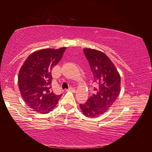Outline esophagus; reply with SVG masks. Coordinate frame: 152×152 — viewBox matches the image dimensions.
Segmentation results:
<instances>
[{"instance_id":"esophagus-1","label":"esophagus","mask_w":152,"mask_h":152,"mask_svg":"<svg viewBox=\"0 0 152 152\" xmlns=\"http://www.w3.org/2000/svg\"><path fill=\"white\" fill-rule=\"evenodd\" d=\"M68 91H72V92H75V88H73V87H70V88H69L68 89Z\"/></svg>"}]
</instances>
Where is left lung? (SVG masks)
I'll use <instances>...</instances> for the list:
<instances>
[{
	"mask_svg": "<svg viewBox=\"0 0 152 152\" xmlns=\"http://www.w3.org/2000/svg\"><path fill=\"white\" fill-rule=\"evenodd\" d=\"M84 53L97 88H94L95 93L80 107L86 117L94 118L103 114L116 101L120 93L121 77L114 64L104 53L86 48L84 49Z\"/></svg>",
	"mask_w": 152,
	"mask_h": 152,
	"instance_id": "1",
	"label": "left lung"
}]
</instances>
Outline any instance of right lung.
I'll return each instance as SVG.
<instances>
[{"label": "right lung", "mask_w": 152, "mask_h": 152, "mask_svg": "<svg viewBox=\"0 0 152 152\" xmlns=\"http://www.w3.org/2000/svg\"><path fill=\"white\" fill-rule=\"evenodd\" d=\"M66 49H44L35 51L20 68L18 77L20 94L34 111L49 113L61 96L51 90V70L60 61Z\"/></svg>", "instance_id": "add662e5"}]
</instances>
